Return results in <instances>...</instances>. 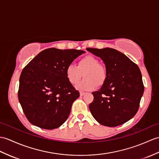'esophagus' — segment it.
<instances>
[{
  "label": "esophagus",
  "mask_w": 159,
  "mask_h": 159,
  "mask_svg": "<svg viewBox=\"0 0 159 159\" xmlns=\"http://www.w3.org/2000/svg\"><path fill=\"white\" fill-rule=\"evenodd\" d=\"M84 94H85V93H84V92H82V91L80 92V96H83V95H84Z\"/></svg>",
  "instance_id": "34e87169"
}]
</instances>
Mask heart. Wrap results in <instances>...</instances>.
Wrapping results in <instances>:
<instances>
[{"mask_svg":"<svg viewBox=\"0 0 159 159\" xmlns=\"http://www.w3.org/2000/svg\"><path fill=\"white\" fill-rule=\"evenodd\" d=\"M83 73L85 79L75 87L80 91H91L97 85H102L107 76L106 68L99 64L98 59L92 55L81 58L76 66L71 64L66 69V78L72 84L78 83Z\"/></svg>","mask_w":159,"mask_h":159,"instance_id":"1","label":"heart"}]
</instances>
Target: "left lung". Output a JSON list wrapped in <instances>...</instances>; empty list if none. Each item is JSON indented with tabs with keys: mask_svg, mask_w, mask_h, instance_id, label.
I'll return each instance as SVG.
<instances>
[{
	"mask_svg": "<svg viewBox=\"0 0 159 159\" xmlns=\"http://www.w3.org/2000/svg\"><path fill=\"white\" fill-rule=\"evenodd\" d=\"M104 63L107 76L104 83L92 93L89 104L92 116L99 124L116 127L131 119L137 113L144 91L138 66L125 54L112 48H87Z\"/></svg>",
	"mask_w": 159,
	"mask_h": 159,
	"instance_id": "1",
	"label": "left lung"
}]
</instances>
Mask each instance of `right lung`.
I'll return each mask as SVG.
<instances>
[{"mask_svg":"<svg viewBox=\"0 0 159 159\" xmlns=\"http://www.w3.org/2000/svg\"><path fill=\"white\" fill-rule=\"evenodd\" d=\"M84 51L49 48L42 51L23 69L18 99L30 123L45 129L60 127L79 97L68 80L66 69Z\"/></svg>","mask_w":159,"mask_h":159,"instance_id":"obj_1","label":"right lung"}]
</instances>
